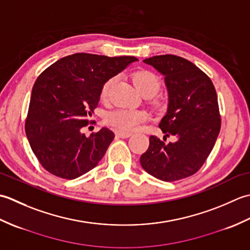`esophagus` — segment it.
I'll list each match as a JSON object with an SVG mask.
<instances>
[{
  "label": "esophagus",
  "instance_id": "obj_1",
  "mask_svg": "<svg viewBox=\"0 0 250 250\" xmlns=\"http://www.w3.org/2000/svg\"><path fill=\"white\" fill-rule=\"evenodd\" d=\"M116 135L118 137H121V139H126V137H129L132 135L131 132H126V131H121V130H118L116 131Z\"/></svg>",
  "mask_w": 250,
  "mask_h": 250
}]
</instances>
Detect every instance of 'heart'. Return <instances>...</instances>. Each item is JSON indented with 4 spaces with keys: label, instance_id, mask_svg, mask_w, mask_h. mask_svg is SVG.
Returning <instances> with one entry per match:
<instances>
[{
    "label": "heart",
    "instance_id": "1",
    "mask_svg": "<svg viewBox=\"0 0 250 250\" xmlns=\"http://www.w3.org/2000/svg\"><path fill=\"white\" fill-rule=\"evenodd\" d=\"M117 81L116 76H111L104 83L101 89V100L106 101L109 97L110 90ZM135 87L143 95H155L161 87V81L155 73L147 70L137 71L132 76ZM157 107H162L163 103L160 100L155 101ZM148 115L145 110L133 108H117L106 116V121L121 131H131L136 129L143 122L146 121Z\"/></svg>",
    "mask_w": 250,
    "mask_h": 250
}]
</instances>
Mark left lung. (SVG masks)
I'll list each match as a JSON object with an SVG mask.
<instances>
[{
  "label": "left lung",
  "mask_w": 250,
  "mask_h": 250,
  "mask_svg": "<svg viewBox=\"0 0 250 250\" xmlns=\"http://www.w3.org/2000/svg\"><path fill=\"white\" fill-rule=\"evenodd\" d=\"M144 62L164 76L168 103L159 128L166 136L175 135L177 140L164 143L151 135L141 166L163 182L189 177L203 166L219 134L221 119L215 87L205 73L184 58L163 55Z\"/></svg>",
  "instance_id": "1"
}]
</instances>
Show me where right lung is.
Returning <instances> with one entry per match:
<instances>
[{"mask_svg":"<svg viewBox=\"0 0 250 250\" xmlns=\"http://www.w3.org/2000/svg\"><path fill=\"white\" fill-rule=\"evenodd\" d=\"M135 61L130 56L75 54L61 58L37 77L25 133L46 171L74 179L98 166L114 132L102 128L87 137L82 129L97 108L104 83Z\"/></svg>","mask_w":250,"mask_h":250,"instance_id":"1","label":"right lung"}]
</instances>
